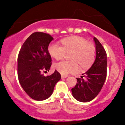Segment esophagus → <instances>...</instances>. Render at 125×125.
<instances>
[{
	"label": "esophagus",
	"mask_w": 125,
	"mask_h": 125,
	"mask_svg": "<svg viewBox=\"0 0 125 125\" xmlns=\"http://www.w3.org/2000/svg\"><path fill=\"white\" fill-rule=\"evenodd\" d=\"M68 77V76L67 75H61V78H62V79H63V78H66Z\"/></svg>",
	"instance_id": "esophagus-1"
}]
</instances>
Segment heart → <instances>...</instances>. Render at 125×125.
<instances>
[{
    "instance_id": "1",
    "label": "heart",
    "mask_w": 125,
    "mask_h": 125,
    "mask_svg": "<svg viewBox=\"0 0 125 125\" xmlns=\"http://www.w3.org/2000/svg\"><path fill=\"white\" fill-rule=\"evenodd\" d=\"M62 46L53 42L48 48L49 53L56 59H61L66 53L69 54L71 60H63L54 64V68L62 75L77 72L78 63L83 68H87L92 65L95 59V49L92 43L83 38L72 37L62 40Z\"/></svg>"
}]
</instances>
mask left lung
<instances>
[{"label":"left lung","instance_id":"8db88e82","mask_svg":"<svg viewBox=\"0 0 125 125\" xmlns=\"http://www.w3.org/2000/svg\"><path fill=\"white\" fill-rule=\"evenodd\" d=\"M95 44L96 57L94 63L85 73L84 76L77 78V83L72 88V95L80 102L90 101L98 94L106 79L107 54L101 44L94 37Z\"/></svg>","mask_w":125,"mask_h":125}]
</instances>
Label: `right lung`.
Segmentation results:
<instances>
[{
    "instance_id": "right-lung-1",
    "label": "right lung",
    "mask_w": 125,
    "mask_h": 125,
    "mask_svg": "<svg viewBox=\"0 0 125 125\" xmlns=\"http://www.w3.org/2000/svg\"><path fill=\"white\" fill-rule=\"evenodd\" d=\"M53 40L49 34L34 32L21 48L18 57V76L23 90L32 99L42 101L52 95L61 75L55 71L45 76L42 71L50 70L52 58L48 51Z\"/></svg>"
}]
</instances>
